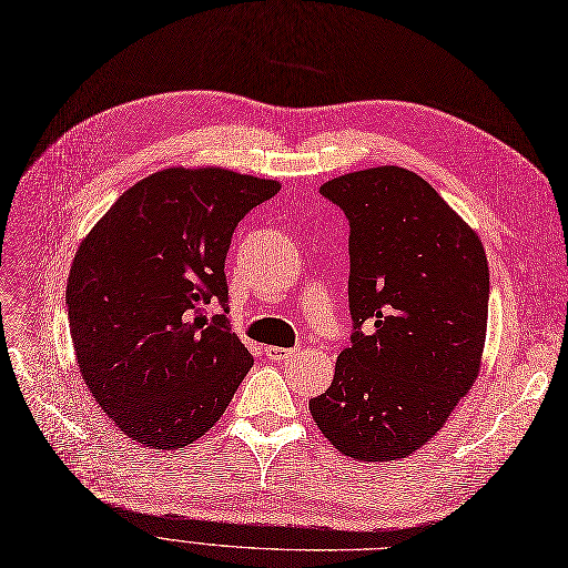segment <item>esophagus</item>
Masks as SVG:
<instances>
[{"instance_id": "1", "label": "esophagus", "mask_w": 568, "mask_h": 568, "mask_svg": "<svg viewBox=\"0 0 568 568\" xmlns=\"http://www.w3.org/2000/svg\"><path fill=\"white\" fill-rule=\"evenodd\" d=\"M292 355H295V351H292V348H278V346L266 348V358L271 363H285L287 358H292Z\"/></svg>"}]
</instances>
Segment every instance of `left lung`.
Instances as JSON below:
<instances>
[{"label": "left lung", "mask_w": 568, "mask_h": 568, "mask_svg": "<svg viewBox=\"0 0 568 568\" xmlns=\"http://www.w3.org/2000/svg\"><path fill=\"white\" fill-rule=\"evenodd\" d=\"M348 220L351 346L308 409L342 454L393 460L445 426L479 372L489 266L475 231L397 165L334 178Z\"/></svg>", "instance_id": "obj_1"}]
</instances>
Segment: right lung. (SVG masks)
<instances>
[{
    "label": "right lung",
    "mask_w": 568,
    "mask_h": 568,
    "mask_svg": "<svg viewBox=\"0 0 568 568\" xmlns=\"http://www.w3.org/2000/svg\"><path fill=\"white\" fill-rule=\"evenodd\" d=\"M281 184L168 168L123 192L79 245L65 292L95 403L142 447L180 449L217 424L252 367L231 334L224 260Z\"/></svg>",
    "instance_id": "right-lung-1"
}]
</instances>
